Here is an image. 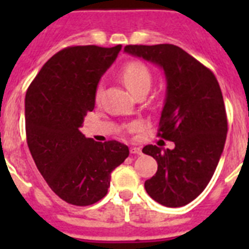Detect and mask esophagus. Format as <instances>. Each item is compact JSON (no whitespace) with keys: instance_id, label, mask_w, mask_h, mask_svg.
I'll use <instances>...</instances> for the list:
<instances>
[{"instance_id":"esophagus-1","label":"esophagus","mask_w":249,"mask_h":249,"mask_svg":"<svg viewBox=\"0 0 249 249\" xmlns=\"http://www.w3.org/2000/svg\"><path fill=\"white\" fill-rule=\"evenodd\" d=\"M130 154H133V155H142V148L132 147L130 148Z\"/></svg>"}]
</instances>
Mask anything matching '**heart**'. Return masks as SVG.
Here are the masks:
<instances>
[{
	"mask_svg": "<svg viewBox=\"0 0 249 249\" xmlns=\"http://www.w3.org/2000/svg\"><path fill=\"white\" fill-rule=\"evenodd\" d=\"M120 77L125 86L132 91L134 95H137L143 90H148L151 86V73L146 64L142 62L132 60L121 68ZM101 86H98L95 90V101H99L101 98ZM137 124L130 125V129H136Z\"/></svg>",
	"mask_w": 249,
	"mask_h": 249,
	"instance_id": "b5f03b06",
	"label": "heart"
}]
</instances>
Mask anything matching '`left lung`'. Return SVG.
Instances as JSON below:
<instances>
[{"label": "left lung", "instance_id": "1", "mask_svg": "<svg viewBox=\"0 0 249 249\" xmlns=\"http://www.w3.org/2000/svg\"><path fill=\"white\" fill-rule=\"evenodd\" d=\"M124 50L164 70L166 98L158 137L174 142V148L144 146L142 152L158 163L144 189L159 204L183 207L203 193L224 151L228 117L221 88L209 68L176 45H126Z\"/></svg>", "mask_w": 249, "mask_h": 249}]
</instances>
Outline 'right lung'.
<instances>
[{
    "mask_svg": "<svg viewBox=\"0 0 249 249\" xmlns=\"http://www.w3.org/2000/svg\"><path fill=\"white\" fill-rule=\"evenodd\" d=\"M120 50L121 45L68 46L44 64L25 94L31 155L49 187L70 204L85 207L105 197L112 170L129 156L126 144L95 142L79 129Z\"/></svg>",
    "mask_w": 249,
    "mask_h": 249,
    "instance_id": "right-lung-1",
    "label": "right lung"
}]
</instances>
